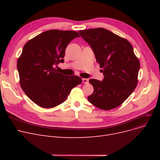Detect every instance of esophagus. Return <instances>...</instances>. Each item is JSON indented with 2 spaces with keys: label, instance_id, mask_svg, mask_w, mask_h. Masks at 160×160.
<instances>
[{
  "label": "esophagus",
  "instance_id": "1",
  "mask_svg": "<svg viewBox=\"0 0 160 160\" xmlns=\"http://www.w3.org/2000/svg\"><path fill=\"white\" fill-rule=\"evenodd\" d=\"M82 82L83 83H88L89 82V80L88 78H82Z\"/></svg>",
  "mask_w": 160,
  "mask_h": 160
}]
</instances>
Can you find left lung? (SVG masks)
<instances>
[{"label":"left lung","mask_w":160,"mask_h":160,"mask_svg":"<svg viewBox=\"0 0 160 160\" xmlns=\"http://www.w3.org/2000/svg\"><path fill=\"white\" fill-rule=\"evenodd\" d=\"M78 32L93 49L104 76L102 81L89 80L94 91L88 97V100L104 110L118 107L138 85L140 63L132 45L127 39L103 28Z\"/></svg>","instance_id":"left-lung-1"}]
</instances>
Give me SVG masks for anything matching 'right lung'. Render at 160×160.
Listing matches in <instances>:
<instances>
[{
	"label": "right lung",
	"instance_id": "right-lung-1",
	"mask_svg": "<svg viewBox=\"0 0 160 160\" xmlns=\"http://www.w3.org/2000/svg\"><path fill=\"white\" fill-rule=\"evenodd\" d=\"M77 32L50 30L29 40L18 60L19 83L24 93L40 107L51 108L63 103L71 89L82 83L78 76H65L55 65L64 62L67 46Z\"/></svg>",
	"mask_w": 160,
	"mask_h": 160
}]
</instances>
